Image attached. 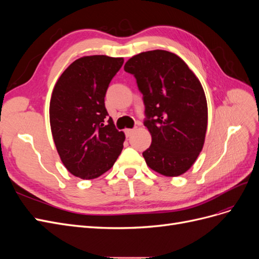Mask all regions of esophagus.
Instances as JSON below:
<instances>
[{
    "label": "esophagus",
    "instance_id": "esophagus-1",
    "mask_svg": "<svg viewBox=\"0 0 259 259\" xmlns=\"http://www.w3.org/2000/svg\"><path fill=\"white\" fill-rule=\"evenodd\" d=\"M134 132H135V128H127V130H125V134H126L127 137H130Z\"/></svg>",
    "mask_w": 259,
    "mask_h": 259
}]
</instances>
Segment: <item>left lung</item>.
<instances>
[{
  "instance_id": "1",
  "label": "left lung",
  "mask_w": 259,
  "mask_h": 259,
  "mask_svg": "<svg viewBox=\"0 0 259 259\" xmlns=\"http://www.w3.org/2000/svg\"><path fill=\"white\" fill-rule=\"evenodd\" d=\"M124 70L144 96V124L152 138L143 152L147 165L167 177L183 175L205 140L207 103L200 80L176 54L162 50L135 55Z\"/></svg>"
}]
</instances>
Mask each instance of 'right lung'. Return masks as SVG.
<instances>
[{
	"label": "right lung",
	"instance_id": "obj_1",
	"mask_svg": "<svg viewBox=\"0 0 259 259\" xmlns=\"http://www.w3.org/2000/svg\"><path fill=\"white\" fill-rule=\"evenodd\" d=\"M122 57L106 55L74 60L55 84L50 123L55 146L65 167L82 179L110 169L123 149L125 135L108 117L105 96Z\"/></svg>",
	"mask_w": 259,
	"mask_h": 259
}]
</instances>
